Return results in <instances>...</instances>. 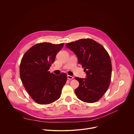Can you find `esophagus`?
Returning <instances> with one entry per match:
<instances>
[{
    "label": "esophagus",
    "mask_w": 134,
    "mask_h": 134,
    "mask_svg": "<svg viewBox=\"0 0 134 134\" xmlns=\"http://www.w3.org/2000/svg\"><path fill=\"white\" fill-rule=\"evenodd\" d=\"M67 77H68V79H69V80H72V79H73V78H74V77L73 76H70V75H68L67 76Z\"/></svg>",
    "instance_id": "34e87169"
}]
</instances>
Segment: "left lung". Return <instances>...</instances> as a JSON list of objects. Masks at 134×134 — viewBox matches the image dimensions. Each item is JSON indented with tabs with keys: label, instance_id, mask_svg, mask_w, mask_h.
Returning <instances> with one entry per match:
<instances>
[{
	"label": "left lung",
	"instance_id": "1",
	"mask_svg": "<svg viewBox=\"0 0 134 134\" xmlns=\"http://www.w3.org/2000/svg\"><path fill=\"white\" fill-rule=\"evenodd\" d=\"M66 47L76 55L78 63L84 68L86 78L77 77L79 86L75 90L77 97L83 102L98 101L107 90L111 76L110 57L105 48L91 39H83L67 43Z\"/></svg>",
	"mask_w": 134,
	"mask_h": 134
}]
</instances>
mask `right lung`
I'll return each instance as SVG.
<instances>
[{
    "instance_id": "obj_1",
    "label": "right lung",
    "mask_w": 134,
    "mask_h": 134,
    "mask_svg": "<svg viewBox=\"0 0 134 134\" xmlns=\"http://www.w3.org/2000/svg\"><path fill=\"white\" fill-rule=\"evenodd\" d=\"M64 43L43 42L34 45L24 55L20 65L22 83L32 98L40 104H49L59 99L67 75L51 73L49 70Z\"/></svg>"
}]
</instances>
